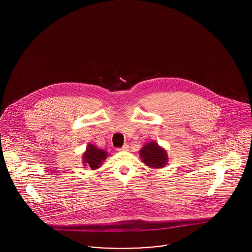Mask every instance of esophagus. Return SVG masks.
<instances>
[{
    "label": "esophagus",
    "mask_w": 252,
    "mask_h": 252,
    "mask_svg": "<svg viewBox=\"0 0 252 252\" xmlns=\"http://www.w3.org/2000/svg\"><path fill=\"white\" fill-rule=\"evenodd\" d=\"M128 149H129V145H128V144H124L122 147L117 148L118 151H127Z\"/></svg>",
    "instance_id": "obj_1"
}]
</instances>
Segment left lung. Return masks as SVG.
Returning <instances> with one entry per match:
<instances>
[{"label": "left lung", "instance_id": "obj_1", "mask_svg": "<svg viewBox=\"0 0 252 252\" xmlns=\"http://www.w3.org/2000/svg\"><path fill=\"white\" fill-rule=\"evenodd\" d=\"M140 155L144 164L155 169L164 167L167 164V152L156 143H149L144 145L140 151Z\"/></svg>", "mask_w": 252, "mask_h": 252}]
</instances>
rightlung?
Segmentation results:
<instances>
[{"instance_id": "1", "label": "right lung", "mask_w": 252, "mask_h": 252, "mask_svg": "<svg viewBox=\"0 0 252 252\" xmlns=\"http://www.w3.org/2000/svg\"><path fill=\"white\" fill-rule=\"evenodd\" d=\"M107 158V151L99 149L93 144H89L83 155V163H85L92 170L100 167L102 162Z\"/></svg>"}]
</instances>
